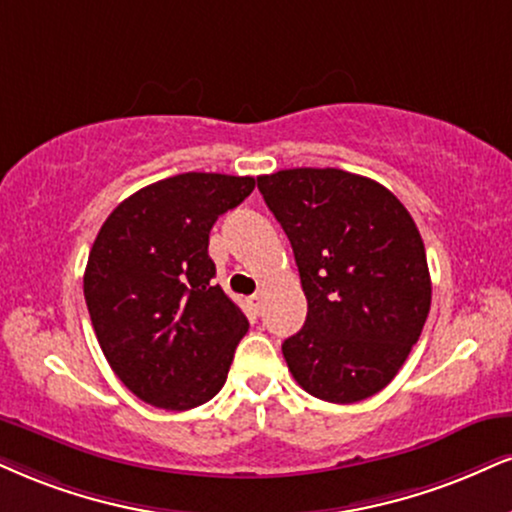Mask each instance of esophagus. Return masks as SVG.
<instances>
[{
  "mask_svg": "<svg viewBox=\"0 0 512 512\" xmlns=\"http://www.w3.org/2000/svg\"><path fill=\"white\" fill-rule=\"evenodd\" d=\"M261 304H263V296H261V294H254V296H249V306L254 308L256 313H258V308H261Z\"/></svg>",
  "mask_w": 512,
  "mask_h": 512,
  "instance_id": "34e87169",
  "label": "esophagus"
}]
</instances>
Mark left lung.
<instances>
[{
    "label": "left lung",
    "mask_w": 512,
    "mask_h": 512,
    "mask_svg": "<svg viewBox=\"0 0 512 512\" xmlns=\"http://www.w3.org/2000/svg\"><path fill=\"white\" fill-rule=\"evenodd\" d=\"M258 189L292 244L306 323L282 353L315 399L382 391L420 339L432 304L425 244L387 187L339 168L261 175Z\"/></svg>",
    "instance_id": "left-lung-1"
}]
</instances>
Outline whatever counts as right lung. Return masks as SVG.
<instances>
[{
  "label": "right lung",
  "instance_id": "obj_1",
  "mask_svg": "<svg viewBox=\"0 0 512 512\" xmlns=\"http://www.w3.org/2000/svg\"><path fill=\"white\" fill-rule=\"evenodd\" d=\"M254 178L182 173L142 187L104 220L82 289L94 334L137 399L189 410L223 389L249 320L220 285L208 232Z\"/></svg>",
  "mask_w": 512,
  "mask_h": 512
}]
</instances>
